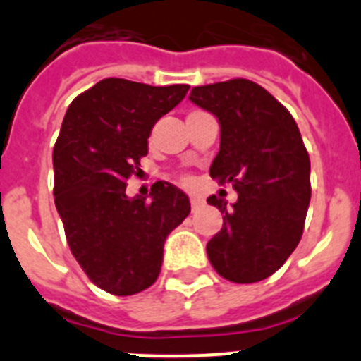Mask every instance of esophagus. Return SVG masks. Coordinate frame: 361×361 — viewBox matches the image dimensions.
<instances>
[{"label":"esophagus","mask_w":361,"mask_h":361,"mask_svg":"<svg viewBox=\"0 0 361 361\" xmlns=\"http://www.w3.org/2000/svg\"><path fill=\"white\" fill-rule=\"evenodd\" d=\"M190 204H191V209L195 212V209H199L200 206H202L204 200H202V197H199V195H190Z\"/></svg>","instance_id":"obj_1"}]
</instances>
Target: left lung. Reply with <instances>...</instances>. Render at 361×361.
Returning a JSON list of instances; mask_svg holds the SVG:
<instances>
[{
    "instance_id": "8db88e82",
    "label": "left lung",
    "mask_w": 361,
    "mask_h": 361,
    "mask_svg": "<svg viewBox=\"0 0 361 361\" xmlns=\"http://www.w3.org/2000/svg\"><path fill=\"white\" fill-rule=\"evenodd\" d=\"M190 99L220 123L209 175L238 193L231 208L216 195L208 199L224 215L206 245L209 262L229 282H260L302 238L311 200L309 153L288 108L250 79L195 86Z\"/></svg>"
}]
</instances>
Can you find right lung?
Returning a JSON list of instances; mask_svg holds the SVG:
<instances>
[{
	"instance_id": "obj_1",
	"label": "right lung",
	"mask_w": 361,
	"mask_h": 361,
	"mask_svg": "<svg viewBox=\"0 0 361 361\" xmlns=\"http://www.w3.org/2000/svg\"><path fill=\"white\" fill-rule=\"evenodd\" d=\"M188 85L149 86L108 78L70 103L54 146V202L70 251L103 291L130 296L161 273L166 237L190 215V200L157 180L149 199L126 195L141 171L153 124Z\"/></svg>"
}]
</instances>
